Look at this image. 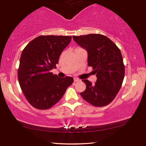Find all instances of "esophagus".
Masks as SVG:
<instances>
[{
    "instance_id": "obj_1",
    "label": "esophagus",
    "mask_w": 146,
    "mask_h": 146,
    "mask_svg": "<svg viewBox=\"0 0 146 146\" xmlns=\"http://www.w3.org/2000/svg\"><path fill=\"white\" fill-rule=\"evenodd\" d=\"M80 80L78 79V78H74V82H80Z\"/></svg>"
}]
</instances>
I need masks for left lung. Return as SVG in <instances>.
I'll list each match as a JSON object with an SVG mask.
<instances>
[{"label":"left lung","instance_id":"1","mask_svg":"<svg viewBox=\"0 0 146 146\" xmlns=\"http://www.w3.org/2000/svg\"><path fill=\"white\" fill-rule=\"evenodd\" d=\"M73 40L88 52V65L97 80L95 84L83 80L86 85L80 95L95 107H104L113 101L122 86L125 66L119 48L107 36L99 34L73 36Z\"/></svg>","mask_w":146,"mask_h":146}]
</instances>
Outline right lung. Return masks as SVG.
I'll use <instances>...</instances> for the list:
<instances>
[{
	"instance_id": "1",
	"label": "right lung",
	"mask_w": 146,
	"mask_h": 146,
	"mask_svg": "<svg viewBox=\"0 0 146 146\" xmlns=\"http://www.w3.org/2000/svg\"><path fill=\"white\" fill-rule=\"evenodd\" d=\"M71 36H40L23 49L18 68V80L27 100L33 107L46 110L54 105L73 82L70 76L59 78L51 70L56 68Z\"/></svg>"
}]
</instances>
